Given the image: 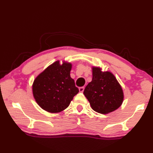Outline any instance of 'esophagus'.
<instances>
[{"label": "esophagus", "mask_w": 153, "mask_h": 153, "mask_svg": "<svg viewBox=\"0 0 153 153\" xmlns=\"http://www.w3.org/2000/svg\"><path fill=\"white\" fill-rule=\"evenodd\" d=\"M84 87H79V92L80 93H83V91H84Z\"/></svg>", "instance_id": "34e87169"}]
</instances>
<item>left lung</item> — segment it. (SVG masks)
<instances>
[{"label": "left lung", "instance_id": "1", "mask_svg": "<svg viewBox=\"0 0 153 153\" xmlns=\"http://www.w3.org/2000/svg\"><path fill=\"white\" fill-rule=\"evenodd\" d=\"M92 81L84 89L83 94L95 112L106 114L122 105L123 93L115 76L110 71L93 67Z\"/></svg>", "mask_w": 153, "mask_h": 153}]
</instances>
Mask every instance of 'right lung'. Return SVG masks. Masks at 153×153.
I'll use <instances>...</instances> for the list:
<instances>
[{
	"label": "right lung",
	"mask_w": 153,
	"mask_h": 153,
	"mask_svg": "<svg viewBox=\"0 0 153 153\" xmlns=\"http://www.w3.org/2000/svg\"><path fill=\"white\" fill-rule=\"evenodd\" d=\"M71 64L56 61L34 80L32 90L35 101L41 108L51 113L60 112L70 105L79 92L70 77Z\"/></svg>",
	"instance_id": "right-lung-1"
}]
</instances>
